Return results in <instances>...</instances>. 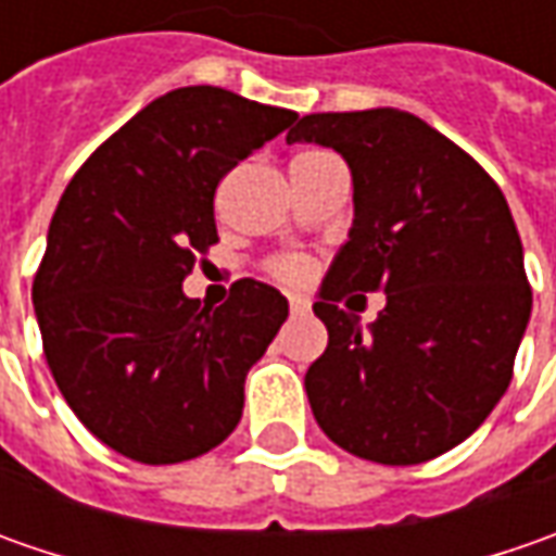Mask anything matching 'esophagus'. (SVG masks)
<instances>
[{
    "label": "esophagus",
    "mask_w": 556,
    "mask_h": 556,
    "mask_svg": "<svg viewBox=\"0 0 556 556\" xmlns=\"http://www.w3.org/2000/svg\"><path fill=\"white\" fill-rule=\"evenodd\" d=\"M309 309H312V303L306 300V296H296V293L290 296V312H293V315H306Z\"/></svg>",
    "instance_id": "34e87169"
}]
</instances>
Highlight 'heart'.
I'll use <instances>...</instances> for the list:
<instances>
[{
    "label": "heart",
    "mask_w": 556,
    "mask_h": 556,
    "mask_svg": "<svg viewBox=\"0 0 556 556\" xmlns=\"http://www.w3.org/2000/svg\"><path fill=\"white\" fill-rule=\"evenodd\" d=\"M275 275L285 278V281H300L306 275V266L300 260H278L275 263Z\"/></svg>",
    "instance_id": "heart-1"
}]
</instances>
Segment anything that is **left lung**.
I'll use <instances>...</instances> for the list:
<instances>
[{
    "label": "left lung",
    "mask_w": 556,
    "mask_h": 556,
    "mask_svg": "<svg viewBox=\"0 0 556 556\" xmlns=\"http://www.w3.org/2000/svg\"><path fill=\"white\" fill-rule=\"evenodd\" d=\"M288 141L333 148L353 173V228L318 288L328 350L306 371L331 442L377 464H420L470 437L510 383L532 290L502 188L399 108L306 114ZM383 289L362 332L336 309Z\"/></svg>",
    "instance_id": "8db88e82"
}]
</instances>
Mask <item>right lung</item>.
<instances>
[{
  "label": "right lung",
  "instance_id": "right-lung-1",
  "mask_svg": "<svg viewBox=\"0 0 556 556\" xmlns=\"http://www.w3.org/2000/svg\"><path fill=\"white\" fill-rule=\"evenodd\" d=\"M293 119L219 86L173 89L61 194L33 309L58 390L119 455L179 464L238 427L247 371L285 325L288 296L241 278L228 303L206 309L182 281L219 241V179Z\"/></svg>",
  "mask_w": 556,
  "mask_h": 556
}]
</instances>
